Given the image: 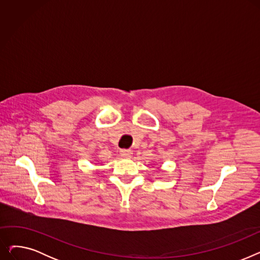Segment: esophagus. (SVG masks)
<instances>
[{
	"instance_id": "esophagus-1",
	"label": "esophagus",
	"mask_w": 260,
	"mask_h": 260,
	"mask_svg": "<svg viewBox=\"0 0 260 260\" xmlns=\"http://www.w3.org/2000/svg\"><path fill=\"white\" fill-rule=\"evenodd\" d=\"M120 155H121V157H123V158L129 159V158L133 156V152L131 151V149H121V151H120Z\"/></svg>"
}]
</instances>
